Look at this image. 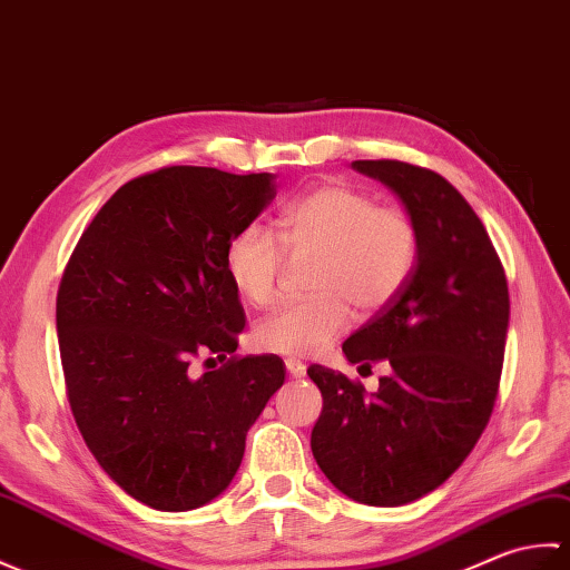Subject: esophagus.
<instances>
[{"label":"esophagus","instance_id":"esophagus-1","mask_svg":"<svg viewBox=\"0 0 570 570\" xmlns=\"http://www.w3.org/2000/svg\"><path fill=\"white\" fill-rule=\"evenodd\" d=\"M285 368H287V373L293 375V377H305V373H307V365L302 363V361H297V358H287L285 361Z\"/></svg>","mask_w":570,"mask_h":570}]
</instances>
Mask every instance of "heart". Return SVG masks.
Segmentation results:
<instances>
[{
    "mask_svg": "<svg viewBox=\"0 0 570 570\" xmlns=\"http://www.w3.org/2000/svg\"><path fill=\"white\" fill-rule=\"evenodd\" d=\"M287 253L317 250L314 295L277 305L253 328L261 351L312 358L351 324V305L363 314L383 309L410 283L420 232L400 207L375 205L358 187L328 183L309 189L281 212L277 236L261 224L236 229L224 268L248 305H271Z\"/></svg>",
    "mask_w": 570,
    "mask_h": 570,
    "instance_id": "1",
    "label": "heart"
}]
</instances>
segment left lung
Masks as SVG:
<instances>
[{
  "mask_svg": "<svg viewBox=\"0 0 570 570\" xmlns=\"http://www.w3.org/2000/svg\"><path fill=\"white\" fill-rule=\"evenodd\" d=\"M351 166L400 197L420 256L402 293L341 346L351 363H390L381 387L368 395L344 373L307 368L324 400L312 453L351 500L397 508L451 478L488 426L510 293L483 222L449 180L402 160Z\"/></svg>",
  "mask_w": 570,
  "mask_h": 570,
  "instance_id": "left-lung-1",
  "label": "left lung"
}]
</instances>
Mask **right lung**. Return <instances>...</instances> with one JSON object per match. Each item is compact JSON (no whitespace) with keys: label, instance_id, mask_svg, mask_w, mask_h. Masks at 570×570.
Returning a JSON list of instances; mask_svg holds the SVG:
<instances>
[{"label":"right lung","instance_id":"1","mask_svg":"<svg viewBox=\"0 0 570 570\" xmlns=\"http://www.w3.org/2000/svg\"><path fill=\"white\" fill-rule=\"evenodd\" d=\"M275 193L271 173H146L97 212L62 273L56 326L72 416L105 473L154 510L222 495L285 383L273 353L234 356L246 314L224 268L232 234ZM205 352L227 363L195 379L188 363Z\"/></svg>","mask_w":570,"mask_h":570}]
</instances>
